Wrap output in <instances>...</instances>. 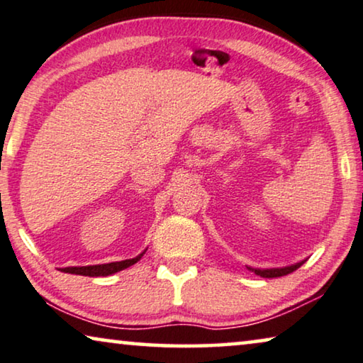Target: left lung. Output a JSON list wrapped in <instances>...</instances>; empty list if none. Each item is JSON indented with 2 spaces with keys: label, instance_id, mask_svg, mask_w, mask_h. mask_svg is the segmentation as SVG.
I'll return each mask as SVG.
<instances>
[{
  "label": "left lung",
  "instance_id": "left-lung-1",
  "mask_svg": "<svg viewBox=\"0 0 363 363\" xmlns=\"http://www.w3.org/2000/svg\"><path fill=\"white\" fill-rule=\"evenodd\" d=\"M306 261V259H305ZM305 261H300L296 264H291V266H285V267H272V269H256V267H250L247 266V269L252 270L254 274L256 275H261V277L264 279H274V277H282V275H286L290 272H294V270L298 269L303 262Z\"/></svg>",
  "mask_w": 363,
  "mask_h": 363
}]
</instances>
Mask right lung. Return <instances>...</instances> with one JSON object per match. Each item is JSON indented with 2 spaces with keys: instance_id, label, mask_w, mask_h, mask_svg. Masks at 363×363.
Masks as SVG:
<instances>
[{
  "instance_id": "add662e5",
  "label": "right lung",
  "mask_w": 363,
  "mask_h": 363,
  "mask_svg": "<svg viewBox=\"0 0 363 363\" xmlns=\"http://www.w3.org/2000/svg\"><path fill=\"white\" fill-rule=\"evenodd\" d=\"M145 251L138 254L137 257L133 259H125V261L118 262H109V264H96V266H79V267H63L60 269L65 274H74V275H86V277H107V275H112L116 272H121V270L133 266L135 262H138Z\"/></svg>"
}]
</instances>
